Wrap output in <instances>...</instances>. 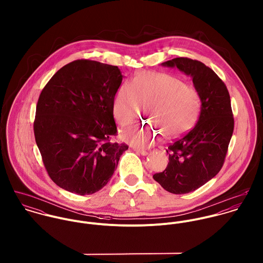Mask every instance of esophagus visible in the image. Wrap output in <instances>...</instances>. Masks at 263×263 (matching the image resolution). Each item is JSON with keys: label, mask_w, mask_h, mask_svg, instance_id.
Here are the masks:
<instances>
[{"label": "esophagus", "mask_w": 263, "mask_h": 263, "mask_svg": "<svg viewBox=\"0 0 263 263\" xmlns=\"http://www.w3.org/2000/svg\"><path fill=\"white\" fill-rule=\"evenodd\" d=\"M136 151V153H138V154H141L142 156H147L148 155V152L146 150H141V149H135Z\"/></svg>", "instance_id": "1"}]
</instances>
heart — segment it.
<instances>
[{"instance_id":"heart-1","label":"heart","mask_w":263,"mask_h":263,"mask_svg":"<svg viewBox=\"0 0 263 263\" xmlns=\"http://www.w3.org/2000/svg\"><path fill=\"white\" fill-rule=\"evenodd\" d=\"M140 102L147 104L148 119L167 139L179 137L190 129L200 109V98L194 88L175 76L157 72H142L130 83L120 85L113 100L116 120L121 125L133 122ZM160 134L151 124L134 125L122 129L121 137L136 147L146 148L157 142Z\"/></svg>"}]
</instances>
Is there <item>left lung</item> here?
<instances>
[{"label":"left lung","instance_id":"left-lung-1","mask_svg":"<svg viewBox=\"0 0 263 263\" xmlns=\"http://www.w3.org/2000/svg\"><path fill=\"white\" fill-rule=\"evenodd\" d=\"M190 76L201 107L195 126L169 145V163L153 178L165 190L184 194L197 189L222 169L233 130L231 100L224 82L201 62L176 58L162 64Z\"/></svg>","mask_w":263,"mask_h":263}]
</instances>
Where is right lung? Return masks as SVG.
Instances as JSON below:
<instances>
[{"instance_id":"right-lung-1","label":"right lung","mask_w":263,"mask_h":263,"mask_svg":"<svg viewBox=\"0 0 263 263\" xmlns=\"http://www.w3.org/2000/svg\"><path fill=\"white\" fill-rule=\"evenodd\" d=\"M123 76L116 66L78 60L40 93L34 136L44 167L61 188L80 195L104 187L128 147L111 142L113 100Z\"/></svg>"}]
</instances>
